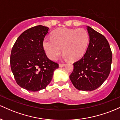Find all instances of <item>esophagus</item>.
Masks as SVG:
<instances>
[{"instance_id":"1","label":"esophagus","mask_w":120,"mask_h":120,"mask_svg":"<svg viewBox=\"0 0 120 120\" xmlns=\"http://www.w3.org/2000/svg\"><path fill=\"white\" fill-rule=\"evenodd\" d=\"M64 66H65V64H59V66H60V67H64Z\"/></svg>"}]
</instances>
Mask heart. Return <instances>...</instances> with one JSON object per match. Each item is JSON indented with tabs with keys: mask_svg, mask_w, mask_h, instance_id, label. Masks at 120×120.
Masks as SVG:
<instances>
[{
	"mask_svg": "<svg viewBox=\"0 0 120 120\" xmlns=\"http://www.w3.org/2000/svg\"><path fill=\"white\" fill-rule=\"evenodd\" d=\"M89 40L88 33L83 28H60L52 33V38H44L42 45L50 60H56L63 50L64 58L76 60L86 53Z\"/></svg>",
	"mask_w": 120,
	"mask_h": 120,
	"instance_id": "heart-1",
	"label": "heart"
}]
</instances>
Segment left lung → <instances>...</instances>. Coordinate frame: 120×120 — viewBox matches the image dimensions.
<instances>
[{
    "mask_svg": "<svg viewBox=\"0 0 120 120\" xmlns=\"http://www.w3.org/2000/svg\"><path fill=\"white\" fill-rule=\"evenodd\" d=\"M89 44L85 54L73 64L70 79L74 86L82 91H93L105 82L109 75L112 54L105 37L87 26Z\"/></svg>",
    "mask_w": 120,
    "mask_h": 120,
    "instance_id": "1",
    "label": "left lung"
}]
</instances>
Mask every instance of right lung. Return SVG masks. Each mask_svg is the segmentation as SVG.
I'll return each instance as SVG.
<instances>
[{"mask_svg": "<svg viewBox=\"0 0 120 120\" xmlns=\"http://www.w3.org/2000/svg\"><path fill=\"white\" fill-rule=\"evenodd\" d=\"M48 32L49 28L42 25L29 28L20 34L12 49V72L17 84L29 91L45 88L58 68V64L47 57L43 48Z\"/></svg>", "mask_w": 120, "mask_h": 120, "instance_id": "obj_1", "label": "right lung"}]
</instances>
